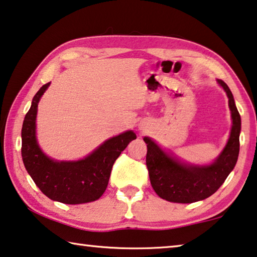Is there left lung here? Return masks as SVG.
<instances>
[{"mask_svg": "<svg viewBox=\"0 0 257 257\" xmlns=\"http://www.w3.org/2000/svg\"><path fill=\"white\" fill-rule=\"evenodd\" d=\"M217 81L229 97L232 129L225 149L213 165L207 167L182 165L176 159L167 156L149 137L144 138L148 144L146 167L151 185L159 197L165 200L191 203L210 197L221 187L237 164L241 119L227 84L222 80Z\"/></svg>", "mask_w": 257, "mask_h": 257, "instance_id": "1", "label": "left lung"}]
</instances>
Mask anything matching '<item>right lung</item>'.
Returning a JSON list of instances; mask_svg holds the SVG:
<instances>
[{"label": "right lung", "mask_w": 257, "mask_h": 257, "mask_svg": "<svg viewBox=\"0 0 257 257\" xmlns=\"http://www.w3.org/2000/svg\"><path fill=\"white\" fill-rule=\"evenodd\" d=\"M50 83L36 92L22 128V157L27 173L36 186L51 200L67 205L95 201L106 190L114 162L133 140L127 132L101 144L83 160L57 162L44 156L35 137V119L39 100Z\"/></svg>", "instance_id": "right-lung-1"}]
</instances>
